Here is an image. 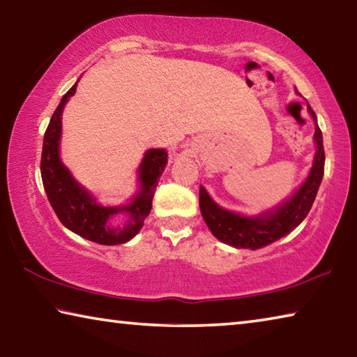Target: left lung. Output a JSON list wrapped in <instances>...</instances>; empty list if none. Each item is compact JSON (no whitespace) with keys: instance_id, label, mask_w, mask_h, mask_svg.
Here are the masks:
<instances>
[{"instance_id":"left-lung-1","label":"left lung","mask_w":357,"mask_h":357,"mask_svg":"<svg viewBox=\"0 0 357 357\" xmlns=\"http://www.w3.org/2000/svg\"><path fill=\"white\" fill-rule=\"evenodd\" d=\"M307 112L310 113L315 123L313 142H315L317 151L313 155V164L304 183L277 206L253 215L234 213L215 203L208 190L200 185V211L203 220L220 243L231 245L234 249H261L291 233L309 214L324 174V148L317 114L309 104H307Z\"/></svg>"}]
</instances>
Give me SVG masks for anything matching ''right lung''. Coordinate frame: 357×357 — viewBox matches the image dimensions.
I'll list each match as a JSON object with an SVG mask.
<instances>
[{
  "label": "right lung",
  "mask_w": 357,
  "mask_h": 357,
  "mask_svg": "<svg viewBox=\"0 0 357 357\" xmlns=\"http://www.w3.org/2000/svg\"><path fill=\"white\" fill-rule=\"evenodd\" d=\"M77 84L78 80L63 96L45 130L40 159L42 183L58 219L72 233L102 245L124 244L137 236L151 213L157 183L168 164V153L164 148L144 151L137 168V190L128 202L114 206L99 203L98 197L78 183L61 159L63 112L75 94ZM118 218L121 222L116 224Z\"/></svg>",
  "instance_id": "1"
}]
</instances>
